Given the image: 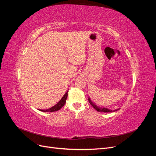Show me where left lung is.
Masks as SVG:
<instances>
[{"label":"left lung","instance_id":"8db88e82","mask_svg":"<svg viewBox=\"0 0 156 156\" xmlns=\"http://www.w3.org/2000/svg\"><path fill=\"white\" fill-rule=\"evenodd\" d=\"M88 101H89V103H90V105L95 108V109L97 111H98V112H112V110H110V109H108V108H100V107H98V106H96L95 104H94V103L90 100V99L89 98H88ZM116 110H115V111H116Z\"/></svg>","mask_w":156,"mask_h":156}]
</instances>
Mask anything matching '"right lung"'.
<instances>
[{
  "label": "right lung",
  "mask_w": 156,
  "mask_h": 156,
  "mask_svg": "<svg viewBox=\"0 0 156 156\" xmlns=\"http://www.w3.org/2000/svg\"><path fill=\"white\" fill-rule=\"evenodd\" d=\"M68 92H66L64 96L62 98V99L56 103V104L53 106L51 107L49 109H46V110H40L41 111H43V112H55V111H57L58 110H60L61 108H62L64 104L66 103V99L68 97Z\"/></svg>",
  "instance_id": "1"
}]
</instances>
